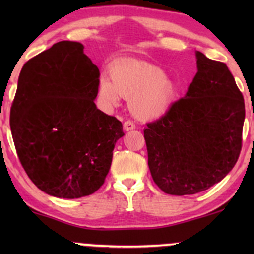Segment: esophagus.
Listing matches in <instances>:
<instances>
[{
  "mask_svg": "<svg viewBox=\"0 0 254 254\" xmlns=\"http://www.w3.org/2000/svg\"><path fill=\"white\" fill-rule=\"evenodd\" d=\"M123 127H124L125 131H130V130L135 129L136 125H135V123H133V122H131V121H129V119H127V121L124 122Z\"/></svg>",
  "mask_w": 254,
  "mask_h": 254,
  "instance_id": "1",
  "label": "esophagus"
}]
</instances>
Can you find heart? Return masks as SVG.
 <instances>
[{
  "label": "heart",
  "mask_w": 254,
  "mask_h": 254,
  "mask_svg": "<svg viewBox=\"0 0 254 254\" xmlns=\"http://www.w3.org/2000/svg\"><path fill=\"white\" fill-rule=\"evenodd\" d=\"M98 94L106 105L127 99L130 110L141 119L166 115L179 95V86L164 70L139 61H123L99 76Z\"/></svg>",
  "instance_id": "b5f03b06"
}]
</instances>
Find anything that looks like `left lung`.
<instances>
[{
	"instance_id": "8db88e82",
	"label": "left lung",
	"mask_w": 254,
	"mask_h": 254,
	"mask_svg": "<svg viewBox=\"0 0 254 254\" xmlns=\"http://www.w3.org/2000/svg\"><path fill=\"white\" fill-rule=\"evenodd\" d=\"M197 74L186 95L147 124L154 183L165 193L208 190L232 171L243 144L244 97L228 66L196 52Z\"/></svg>"
}]
</instances>
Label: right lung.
<instances>
[{
  "label": "right lung",
  "instance_id": "obj_1",
  "mask_svg": "<svg viewBox=\"0 0 254 254\" xmlns=\"http://www.w3.org/2000/svg\"><path fill=\"white\" fill-rule=\"evenodd\" d=\"M100 72L77 42L56 43L25 63L10 109L20 162L38 189L81 198L105 183L116 142V117L97 109Z\"/></svg>",
  "mask_w": 254,
  "mask_h": 254
}]
</instances>
